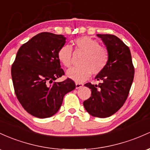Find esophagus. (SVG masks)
Segmentation results:
<instances>
[{"label":"esophagus","instance_id":"34e87169","mask_svg":"<svg viewBox=\"0 0 150 150\" xmlns=\"http://www.w3.org/2000/svg\"><path fill=\"white\" fill-rule=\"evenodd\" d=\"M83 84L81 83H76V88H80L83 87Z\"/></svg>","mask_w":150,"mask_h":150}]
</instances>
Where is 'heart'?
<instances>
[{
    "label": "heart",
    "mask_w": 150,
    "mask_h": 150,
    "mask_svg": "<svg viewBox=\"0 0 150 150\" xmlns=\"http://www.w3.org/2000/svg\"><path fill=\"white\" fill-rule=\"evenodd\" d=\"M76 51L84 55L81 60V66L67 71L69 78L76 82H83L91 75L100 74L107 67L109 61V52L105 47L100 45L97 40L88 36H83L74 40ZM58 59L66 67H70L73 62V50L69 45H64L58 52Z\"/></svg>",
    "instance_id": "b5f03b06"
}]
</instances>
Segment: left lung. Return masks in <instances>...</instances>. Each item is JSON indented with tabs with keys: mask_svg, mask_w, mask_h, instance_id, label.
Wrapping results in <instances>:
<instances>
[{
	"mask_svg": "<svg viewBox=\"0 0 150 150\" xmlns=\"http://www.w3.org/2000/svg\"><path fill=\"white\" fill-rule=\"evenodd\" d=\"M109 52L107 67L96 76L98 85L86 83L91 96L83 102L90 115L107 117L113 115L125 103L133 81L134 68L129 49L122 40L112 35H97Z\"/></svg>",
	"mask_w": 150,
	"mask_h": 150,
	"instance_id": "1",
	"label": "left lung"
}]
</instances>
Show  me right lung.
I'll return each instance as SVG.
<instances>
[{"label":"right lung","instance_id":"right-lung-1","mask_svg":"<svg viewBox=\"0 0 150 150\" xmlns=\"http://www.w3.org/2000/svg\"><path fill=\"white\" fill-rule=\"evenodd\" d=\"M65 42L66 38L62 35L40 33L22 45L12 64L17 98L35 117L45 118L54 115L65 94L75 88L74 81L69 78L54 81L64 75L58 52Z\"/></svg>","mask_w":150,"mask_h":150}]
</instances>
